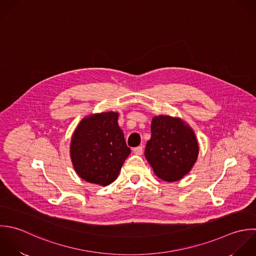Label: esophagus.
<instances>
[{
  "mask_svg": "<svg viewBox=\"0 0 256 256\" xmlns=\"http://www.w3.org/2000/svg\"><path fill=\"white\" fill-rule=\"evenodd\" d=\"M134 152L136 154H138V156H140V154H142V152H144V148H142V146H136V148H134Z\"/></svg>",
  "mask_w": 256,
  "mask_h": 256,
  "instance_id": "34e87169",
  "label": "esophagus"
}]
</instances>
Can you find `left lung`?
Listing matches in <instances>:
<instances>
[{
	"instance_id": "left-lung-1",
	"label": "left lung",
	"mask_w": 256,
	"mask_h": 256,
	"mask_svg": "<svg viewBox=\"0 0 256 256\" xmlns=\"http://www.w3.org/2000/svg\"><path fill=\"white\" fill-rule=\"evenodd\" d=\"M152 138L144 156L154 174L166 182H176L194 166L198 144L194 132L180 118L166 116L154 118Z\"/></svg>"
}]
</instances>
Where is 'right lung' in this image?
Instances as JSON below:
<instances>
[{
    "mask_svg": "<svg viewBox=\"0 0 256 256\" xmlns=\"http://www.w3.org/2000/svg\"><path fill=\"white\" fill-rule=\"evenodd\" d=\"M116 112L92 114L84 118L74 132L70 156L76 174L86 182L102 186L118 176L130 154Z\"/></svg>",
    "mask_w": 256,
    "mask_h": 256,
    "instance_id": "right-lung-1",
    "label": "right lung"
}]
</instances>
